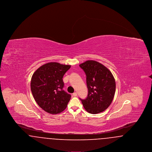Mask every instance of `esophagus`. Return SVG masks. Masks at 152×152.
Returning <instances> with one entry per match:
<instances>
[{
  "instance_id": "obj_1",
  "label": "esophagus",
  "mask_w": 152,
  "mask_h": 152,
  "mask_svg": "<svg viewBox=\"0 0 152 152\" xmlns=\"http://www.w3.org/2000/svg\"><path fill=\"white\" fill-rule=\"evenodd\" d=\"M77 93H76V92H74V93L73 94V96L74 97L77 96Z\"/></svg>"
}]
</instances>
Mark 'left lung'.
<instances>
[{
  "label": "left lung",
  "instance_id": "left-lung-1",
  "mask_svg": "<svg viewBox=\"0 0 152 152\" xmlns=\"http://www.w3.org/2000/svg\"><path fill=\"white\" fill-rule=\"evenodd\" d=\"M80 67L86 75L88 94L81 99L84 109L92 114H97L108 108L116 91L115 78L108 69L94 60H87Z\"/></svg>",
  "mask_w": 152,
  "mask_h": 152
}]
</instances>
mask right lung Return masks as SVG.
I'll return each instance as SVG.
<instances>
[{
  "instance_id": "right-lung-1",
  "label": "right lung",
  "mask_w": 152,
  "mask_h": 152,
  "mask_svg": "<svg viewBox=\"0 0 152 152\" xmlns=\"http://www.w3.org/2000/svg\"><path fill=\"white\" fill-rule=\"evenodd\" d=\"M71 65L51 62L39 67L34 73L31 89L38 105L50 114L63 112L71 99V95L63 88V77Z\"/></svg>"
}]
</instances>
